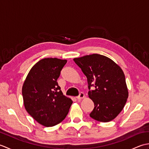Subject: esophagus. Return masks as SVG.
Masks as SVG:
<instances>
[{
  "label": "esophagus",
  "mask_w": 149,
  "mask_h": 149,
  "mask_svg": "<svg viewBox=\"0 0 149 149\" xmlns=\"http://www.w3.org/2000/svg\"><path fill=\"white\" fill-rule=\"evenodd\" d=\"M84 97V94L83 93L81 92V93H79V95L77 96L76 98H77V100H81V99H83Z\"/></svg>",
  "instance_id": "esophagus-1"
}]
</instances>
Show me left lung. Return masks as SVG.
I'll list each match as a JSON object with an SVG mask.
<instances>
[{
	"label": "left lung",
	"instance_id": "1",
	"mask_svg": "<svg viewBox=\"0 0 149 149\" xmlns=\"http://www.w3.org/2000/svg\"><path fill=\"white\" fill-rule=\"evenodd\" d=\"M74 61L87 78L88 96L95 106L90 117L102 122L115 119L129 95L122 68L112 59L97 54L74 58ZM91 86L95 87L94 90H90Z\"/></svg>",
	"mask_w": 149,
	"mask_h": 149
}]
</instances>
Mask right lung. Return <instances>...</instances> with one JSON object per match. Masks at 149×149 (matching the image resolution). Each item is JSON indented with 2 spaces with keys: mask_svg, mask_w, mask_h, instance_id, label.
<instances>
[{
  "mask_svg": "<svg viewBox=\"0 0 149 149\" xmlns=\"http://www.w3.org/2000/svg\"><path fill=\"white\" fill-rule=\"evenodd\" d=\"M66 62L58 58L41 59L30 70L22 86L25 108L45 127L61 122L73 102L63 94L57 82Z\"/></svg>",
  "mask_w": 149,
  "mask_h": 149,
  "instance_id": "add662e5",
  "label": "right lung"
}]
</instances>
